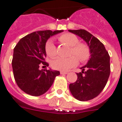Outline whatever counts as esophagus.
I'll list each match as a JSON object with an SVG mask.
<instances>
[{"label":"esophagus","mask_w":122,"mask_h":122,"mask_svg":"<svg viewBox=\"0 0 122 122\" xmlns=\"http://www.w3.org/2000/svg\"><path fill=\"white\" fill-rule=\"evenodd\" d=\"M60 74H67V72H64V71H60Z\"/></svg>","instance_id":"obj_1"}]
</instances>
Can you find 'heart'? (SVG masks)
<instances>
[{
	"label": "heart",
	"mask_w": 122,
	"mask_h": 122,
	"mask_svg": "<svg viewBox=\"0 0 122 122\" xmlns=\"http://www.w3.org/2000/svg\"><path fill=\"white\" fill-rule=\"evenodd\" d=\"M61 42L71 47L70 56L75 55L81 62L86 61L90 56L89 48L84 44L79 43V40L76 36L71 33H64L59 37ZM46 53L50 57H54L56 55V48L53 40L50 39L45 45ZM78 63V59L73 56L68 58H57L52 62V66L57 70L67 71L74 67Z\"/></svg>",
	"instance_id": "heart-1"
}]
</instances>
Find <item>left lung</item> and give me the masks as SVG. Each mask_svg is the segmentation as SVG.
<instances>
[{"mask_svg": "<svg viewBox=\"0 0 122 122\" xmlns=\"http://www.w3.org/2000/svg\"><path fill=\"white\" fill-rule=\"evenodd\" d=\"M86 41L90 51V57L85 66L77 73V79L69 84L74 97L80 101L94 99L104 89L110 76V56L105 46L97 38L85 30H69Z\"/></svg>", "mask_w": 122, "mask_h": 122, "instance_id": "8db88e82", "label": "left lung"}]
</instances>
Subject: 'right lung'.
Here are the masks:
<instances>
[{"label": "right lung", "instance_id": "right-lung-1", "mask_svg": "<svg viewBox=\"0 0 122 122\" xmlns=\"http://www.w3.org/2000/svg\"><path fill=\"white\" fill-rule=\"evenodd\" d=\"M63 30H43L31 33L20 40L14 49L12 68L18 86L32 96L44 94L53 84L58 71L39 69L40 64L48 66L45 61L46 56V43L52 36Z\"/></svg>", "mask_w": 122, "mask_h": 122}]
</instances>
